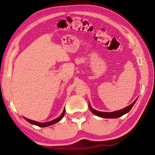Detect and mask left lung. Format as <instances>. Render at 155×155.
Wrapping results in <instances>:
<instances>
[{"mask_svg":"<svg viewBox=\"0 0 155 155\" xmlns=\"http://www.w3.org/2000/svg\"><path fill=\"white\" fill-rule=\"evenodd\" d=\"M136 100H137V99L135 100L134 102L131 104L125 107V108H123L122 110H120L112 112H100V111L95 110L91 108L89 104V107L90 110H91L94 114L97 115V116H98V117H102V118H106V119H116V118H119L120 117H121V116H123V114L127 113V112L130 111V110L131 109L132 107H133V106L134 105V104L136 103Z\"/></svg>","mask_w":155,"mask_h":155,"instance_id":"1","label":"left lung"}]
</instances>
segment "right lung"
Listing matches in <instances>:
<instances>
[{"label":"right lung","instance_id":"right-lung-1","mask_svg":"<svg viewBox=\"0 0 155 155\" xmlns=\"http://www.w3.org/2000/svg\"><path fill=\"white\" fill-rule=\"evenodd\" d=\"M64 114H65V109L64 110L62 114H61V116L60 117H58V118H57V119L51 120V121H49V122H47V123H38V122L35 121V120H30V119H26V118H25V119L28 120V121L29 123H30L31 124L37 125L38 127H47V126L55 124V123L60 121V120L63 118Z\"/></svg>","mask_w":155,"mask_h":155}]
</instances>
